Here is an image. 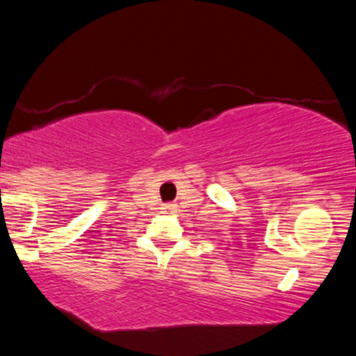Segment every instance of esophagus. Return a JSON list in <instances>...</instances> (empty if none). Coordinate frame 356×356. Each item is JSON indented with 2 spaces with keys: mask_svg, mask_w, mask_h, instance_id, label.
Instances as JSON below:
<instances>
[{
  "mask_svg": "<svg viewBox=\"0 0 356 356\" xmlns=\"http://www.w3.org/2000/svg\"><path fill=\"white\" fill-rule=\"evenodd\" d=\"M165 209H167V211H170V212H175V211H177V204H167Z\"/></svg>",
  "mask_w": 356,
  "mask_h": 356,
  "instance_id": "esophagus-1",
  "label": "esophagus"
}]
</instances>
